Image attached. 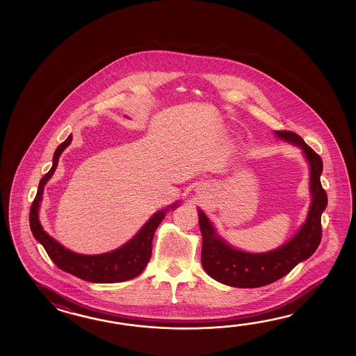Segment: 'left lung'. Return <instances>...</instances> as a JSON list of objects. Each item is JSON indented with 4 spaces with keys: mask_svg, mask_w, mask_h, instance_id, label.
<instances>
[{
    "mask_svg": "<svg viewBox=\"0 0 356 356\" xmlns=\"http://www.w3.org/2000/svg\"><path fill=\"white\" fill-rule=\"evenodd\" d=\"M275 136L302 150L309 167L310 204L307 219L288 242L268 252L252 253L235 248L218 233L211 220L198 209L202 234L201 262L213 280L233 288H261L288 275L298 264L316 252L322 238L321 216L327 207V195L321 184L323 163L319 155L290 131H275Z\"/></svg>",
    "mask_w": 356,
    "mask_h": 356,
    "instance_id": "left-lung-1",
    "label": "left lung"
}]
</instances>
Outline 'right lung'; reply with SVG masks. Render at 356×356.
<instances>
[{"instance_id": "obj_1", "label": "right lung", "mask_w": 356, "mask_h": 356, "mask_svg": "<svg viewBox=\"0 0 356 356\" xmlns=\"http://www.w3.org/2000/svg\"><path fill=\"white\" fill-rule=\"evenodd\" d=\"M71 141L72 135H70L56 149L52 168L39 181L38 192L31 204L29 215L31 233L44 247L54 265L60 267L65 273H71L81 280L97 284H111L131 280L144 271L145 267L152 257V238L155 234V230L165 218L167 212L175 210L181 204V201H175V204H169L167 207L155 212L152 218L145 222L144 227L137 232L136 235H134V238H131L129 242L124 243L117 250L100 254H81L65 248L42 227L39 220V209L44 186L54 175L56 168L58 165L60 154L71 144Z\"/></svg>"}]
</instances>
